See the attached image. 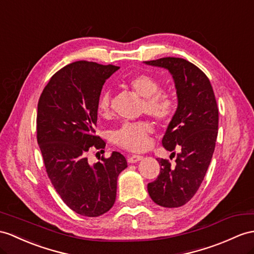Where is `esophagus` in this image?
<instances>
[{"instance_id":"esophagus-1","label":"esophagus","mask_w":254,"mask_h":254,"mask_svg":"<svg viewBox=\"0 0 254 254\" xmlns=\"http://www.w3.org/2000/svg\"><path fill=\"white\" fill-rule=\"evenodd\" d=\"M142 158H143V157L140 156V155H128V156H127L128 163H130V164L138 163V162H140V160H141Z\"/></svg>"}]
</instances>
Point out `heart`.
Segmentation results:
<instances>
[{
  "label": "heart",
  "instance_id": "b5f03b06",
  "mask_svg": "<svg viewBox=\"0 0 254 254\" xmlns=\"http://www.w3.org/2000/svg\"><path fill=\"white\" fill-rule=\"evenodd\" d=\"M128 86L135 95L143 98L142 112L147 113L160 123L169 122L177 109L175 96L169 91L159 90V82L148 74L129 79ZM99 114L108 116L111 112V94L104 90L99 96L97 102ZM153 125L148 121L125 123L112 133L113 143L122 148L132 152H142L150 146V134Z\"/></svg>",
  "mask_w": 254,
  "mask_h": 254
}]
</instances>
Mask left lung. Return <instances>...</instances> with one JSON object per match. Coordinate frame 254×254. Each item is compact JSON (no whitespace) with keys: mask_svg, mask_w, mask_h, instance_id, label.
<instances>
[{"mask_svg":"<svg viewBox=\"0 0 254 254\" xmlns=\"http://www.w3.org/2000/svg\"><path fill=\"white\" fill-rule=\"evenodd\" d=\"M144 64L167 69L175 80L178 108L162 142L166 150L179 153L175 166L157 159L159 175L147 190L157 205L178 208L190 200L206 176L218 137L219 110L209 78L190 61L166 57Z\"/></svg>","mask_w":254,"mask_h":254,"instance_id":"1","label":"left lung"}]
</instances>
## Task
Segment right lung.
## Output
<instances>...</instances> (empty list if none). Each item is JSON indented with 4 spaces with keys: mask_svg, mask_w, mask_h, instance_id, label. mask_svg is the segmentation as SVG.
Masks as SVG:
<instances>
[{
    "mask_svg": "<svg viewBox=\"0 0 254 254\" xmlns=\"http://www.w3.org/2000/svg\"><path fill=\"white\" fill-rule=\"evenodd\" d=\"M120 67L76 61L56 72L38 103L36 133L48 178L65 205L84 216L113 207L126 158L113 152L89 165L87 153L106 142L95 134L97 102L106 80Z\"/></svg>",
    "mask_w": 254,
    "mask_h": 254,
    "instance_id": "obj_1",
    "label": "right lung"
}]
</instances>
